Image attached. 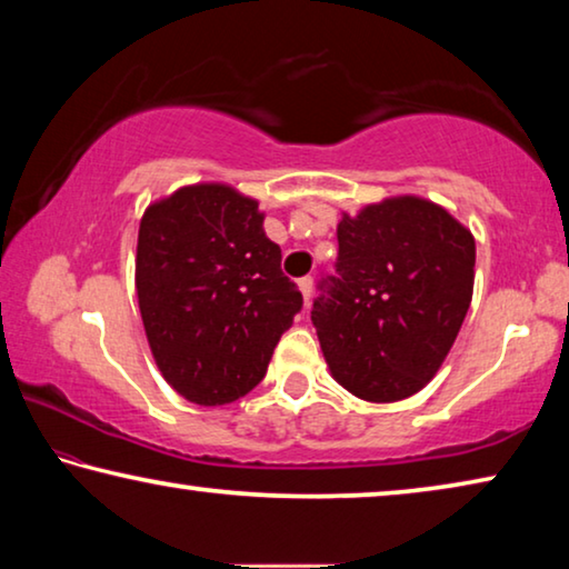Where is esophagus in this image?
I'll use <instances>...</instances> for the list:
<instances>
[{"label": "esophagus", "mask_w": 569, "mask_h": 569, "mask_svg": "<svg viewBox=\"0 0 569 569\" xmlns=\"http://www.w3.org/2000/svg\"><path fill=\"white\" fill-rule=\"evenodd\" d=\"M299 288H301V296H303V301L309 303V299H311V293H313V278L311 276H306V278H301L299 281Z\"/></svg>", "instance_id": "esophagus-1"}]
</instances>
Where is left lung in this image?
I'll list each match as a JSON object with an SVG mask.
<instances>
[{
    "instance_id": "left-lung-1",
    "label": "left lung",
    "mask_w": 569,
    "mask_h": 569,
    "mask_svg": "<svg viewBox=\"0 0 569 569\" xmlns=\"http://www.w3.org/2000/svg\"><path fill=\"white\" fill-rule=\"evenodd\" d=\"M337 238L339 278L311 311L331 377L367 402L410 398L471 306L473 232L446 207L398 194L341 214Z\"/></svg>"
}]
</instances>
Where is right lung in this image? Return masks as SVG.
<instances>
[{
	"label": "right lung",
	"instance_id": "obj_1",
	"mask_svg": "<svg viewBox=\"0 0 569 569\" xmlns=\"http://www.w3.org/2000/svg\"><path fill=\"white\" fill-rule=\"evenodd\" d=\"M263 220L258 200L224 182L184 184L143 210V331L161 377L194 405L248 395L303 303Z\"/></svg>",
	"mask_w": 569,
	"mask_h": 569
}]
</instances>
